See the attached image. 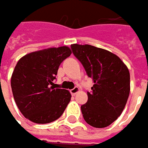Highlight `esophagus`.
Segmentation results:
<instances>
[{"instance_id":"34e87169","label":"esophagus","mask_w":148,"mask_h":148,"mask_svg":"<svg viewBox=\"0 0 148 148\" xmlns=\"http://www.w3.org/2000/svg\"><path fill=\"white\" fill-rule=\"evenodd\" d=\"M79 92V88H78V87H75V88H74L73 89H71L70 90V92H71V94L72 95H75L76 93H78Z\"/></svg>"}]
</instances>
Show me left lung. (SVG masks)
Segmentation results:
<instances>
[{"instance_id": "obj_1", "label": "left lung", "mask_w": 148, "mask_h": 148, "mask_svg": "<svg viewBox=\"0 0 148 148\" xmlns=\"http://www.w3.org/2000/svg\"><path fill=\"white\" fill-rule=\"evenodd\" d=\"M73 53L94 83L82 105L84 120L95 128L111 125L121 115L129 98L130 74L121 59L107 50L72 44Z\"/></svg>"}]
</instances>
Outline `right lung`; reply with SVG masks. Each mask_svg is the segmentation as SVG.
Returning <instances> with one entry per match:
<instances>
[{
    "label": "right lung",
    "instance_id": "obj_1",
    "mask_svg": "<svg viewBox=\"0 0 148 148\" xmlns=\"http://www.w3.org/2000/svg\"><path fill=\"white\" fill-rule=\"evenodd\" d=\"M71 53L64 46L33 51L19 59L10 84L15 103L25 118L36 124H48L64 113L71 94L52 85L60 64Z\"/></svg>",
    "mask_w": 148,
    "mask_h": 148
}]
</instances>
